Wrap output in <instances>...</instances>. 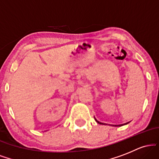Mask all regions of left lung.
<instances>
[{"instance_id":"obj_1","label":"left lung","mask_w":159,"mask_h":159,"mask_svg":"<svg viewBox=\"0 0 159 159\" xmlns=\"http://www.w3.org/2000/svg\"><path fill=\"white\" fill-rule=\"evenodd\" d=\"M96 122H97V123H99V124H102V123H100V122H98L97 120H96Z\"/></svg>"}]
</instances>
